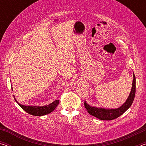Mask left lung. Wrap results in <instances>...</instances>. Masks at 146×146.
I'll return each instance as SVG.
<instances>
[{
  "instance_id": "obj_1",
  "label": "left lung",
  "mask_w": 146,
  "mask_h": 146,
  "mask_svg": "<svg viewBox=\"0 0 146 146\" xmlns=\"http://www.w3.org/2000/svg\"><path fill=\"white\" fill-rule=\"evenodd\" d=\"M136 92V78L133 73V80L132 83V88L130 94L127 99L123 104L120 108L117 109H105L98 108L96 107H91L90 105L84 102V106L88 113L94 117H97L100 120H111L119 117L123 113L130 108L134 100Z\"/></svg>"
}]
</instances>
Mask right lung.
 <instances>
[{
	"instance_id": "add662e5",
	"label": "right lung",
	"mask_w": 146,
	"mask_h": 146,
	"mask_svg": "<svg viewBox=\"0 0 146 146\" xmlns=\"http://www.w3.org/2000/svg\"><path fill=\"white\" fill-rule=\"evenodd\" d=\"M12 91H13V88L11 87ZM15 100L16 101L17 103L21 106V108L29 114L34 116H43L46 115L47 114H49L55 110V109L57 107L59 103V100H55L50 104L44 106H24L23 104H19L17 100L15 98V96H13Z\"/></svg>"
}]
</instances>
